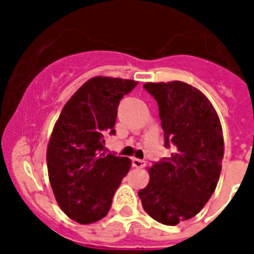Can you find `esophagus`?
<instances>
[{
	"instance_id": "esophagus-1",
	"label": "esophagus",
	"mask_w": 254,
	"mask_h": 254,
	"mask_svg": "<svg viewBox=\"0 0 254 254\" xmlns=\"http://www.w3.org/2000/svg\"><path fill=\"white\" fill-rule=\"evenodd\" d=\"M131 165H133V167H137V169H143V167L146 166V162L142 161V159L133 158L131 159Z\"/></svg>"
}]
</instances>
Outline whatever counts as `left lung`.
<instances>
[{"mask_svg":"<svg viewBox=\"0 0 254 254\" xmlns=\"http://www.w3.org/2000/svg\"><path fill=\"white\" fill-rule=\"evenodd\" d=\"M158 103L169 158L149 169L150 181L138 195L154 220L175 225L189 220L212 196L224 155L223 130L215 108L199 89L183 81L146 83Z\"/></svg>","mask_w":254,"mask_h":254,"instance_id":"left-lung-1","label":"left lung"}]
</instances>
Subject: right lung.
Listing matches in <instances>:
<instances>
[{"instance_id": "obj_1", "label": "right lung", "mask_w": 254, "mask_h": 254, "mask_svg": "<svg viewBox=\"0 0 254 254\" xmlns=\"http://www.w3.org/2000/svg\"><path fill=\"white\" fill-rule=\"evenodd\" d=\"M137 85L119 77H92L61 112L47 146L51 189L62 211L80 224L103 219L130 159L108 153L104 134L115 135L117 108Z\"/></svg>"}]
</instances>
